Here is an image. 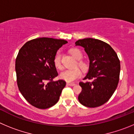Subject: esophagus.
<instances>
[{
    "label": "esophagus",
    "instance_id": "esophagus-1",
    "mask_svg": "<svg viewBox=\"0 0 134 134\" xmlns=\"http://www.w3.org/2000/svg\"><path fill=\"white\" fill-rule=\"evenodd\" d=\"M67 85H69V86H74L75 84L73 83H67Z\"/></svg>",
    "mask_w": 134,
    "mask_h": 134
}]
</instances>
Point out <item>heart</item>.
Instances as JSON below:
<instances>
[{"label":"heart","instance_id":"heart-1","mask_svg":"<svg viewBox=\"0 0 134 134\" xmlns=\"http://www.w3.org/2000/svg\"><path fill=\"white\" fill-rule=\"evenodd\" d=\"M70 53L71 54L72 56L76 59L79 60L77 61L78 66L80 67V68L83 71H86L88 68V65L85 61L79 60L82 58L83 55L81 51L78 49H72L70 50ZM54 65L56 67L57 69L61 70L63 69L62 63H61V54L59 53L57 54L54 57ZM81 75V71L78 67H75L71 69H67L60 74V77L62 79L65 80L67 82H72L74 81L75 79L79 78Z\"/></svg>","mask_w":134,"mask_h":134}]
</instances>
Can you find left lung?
Returning a JSON list of instances; mask_svg holds the SVG:
<instances>
[{
    "mask_svg": "<svg viewBox=\"0 0 134 134\" xmlns=\"http://www.w3.org/2000/svg\"><path fill=\"white\" fill-rule=\"evenodd\" d=\"M84 48L90 59V67L80 82L82 91L79 102L88 108L102 105L111 98L120 79V62L115 51L108 43L99 39L86 38L75 42Z\"/></svg>",
    "mask_w": 134,
    "mask_h": 134,
    "instance_id": "obj_1",
    "label": "left lung"
}]
</instances>
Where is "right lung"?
<instances>
[{
    "instance_id": "add662e5",
    "label": "right lung",
    "mask_w": 134,
    "mask_h": 134,
    "mask_svg": "<svg viewBox=\"0 0 134 134\" xmlns=\"http://www.w3.org/2000/svg\"><path fill=\"white\" fill-rule=\"evenodd\" d=\"M67 43L63 39L42 37L26 42L19 50L15 61L18 87L35 108L47 109L59 99L66 82L53 80L58 75L53 60L58 49Z\"/></svg>"
}]
</instances>
